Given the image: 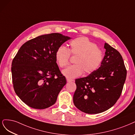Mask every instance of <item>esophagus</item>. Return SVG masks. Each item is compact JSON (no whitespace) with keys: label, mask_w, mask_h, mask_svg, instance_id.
<instances>
[{"label":"esophagus","mask_w":135,"mask_h":135,"mask_svg":"<svg viewBox=\"0 0 135 135\" xmlns=\"http://www.w3.org/2000/svg\"><path fill=\"white\" fill-rule=\"evenodd\" d=\"M66 80L68 82H71L73 81V79H69V78H66Z\"/></svg>","instance_id":"obj_1"}]
</instances>
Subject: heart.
<instances>
[{
  "label": "heart",
  "mask_w": 135,
  "mask_h": 135,
  "mask_svg": "<svg viewBox=\"0 0 135 135\" xmlns=\"http://www.w3.org/2000/svg\"><path fill=\"white\" fill-rule=\"evenodd\" d=\"M70 49L64 46L58 47L55 57L59 65L65 67L69 64L71 54L77 55L76 64L71 65L62 71V74L68 78L80 76L84 71L85 74L93 73L98 69L103 60V52L97 45L84 36L79 37L70 42Z\"/></svg>",
  "instance_id": "heart-1"
}]
</instances>
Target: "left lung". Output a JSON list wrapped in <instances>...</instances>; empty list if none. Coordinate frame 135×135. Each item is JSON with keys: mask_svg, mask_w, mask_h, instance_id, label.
I'll list each match as a JSON object with an SVG mask.
<instances>
[{"mask_svg": "<svg viewBox=\"0 0 135 135\" xmlns=\"http://www.w3.org/2000/svg\"><path fill=\"white\" fill-rule=\"evenodd\" d=\"M100 66L85 78L75 80L73 102L88 114L103 112L114 105L121 94L127 70L121 55L107 43Z\"/></svg>", "mask_w": 135, "mask_h": 135, "instance_id": "obj_1", "label": "left lung"}]
</instances>
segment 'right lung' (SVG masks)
<instances>
[{
	"mask_svg": "<svg viewBox=\"0 0 135 135\" xmlns=\"http://www.w3.org/2000/svg\"><path fill=\"white\" fill-rule=\"evenodd\" d=\"M68 36L54 33L29 40L18 50L12 64V81L18 97L31 108L42 109L56 102L66 84L55 54Z\"/></svg>",
	"mask_w": 135,
	"mask_h": 135,
	"instance_id": "right-lung-1",
	"label": "right lung"
}]
</instances>
